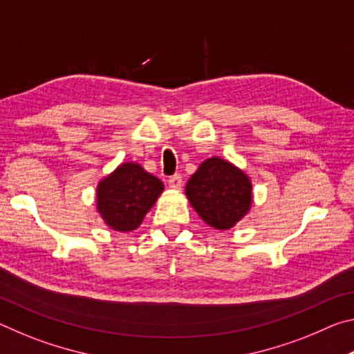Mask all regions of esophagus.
Segmentation results:
<instances>
[{
    "mask_svg": "<svg viewBox=\"0 0 354 354\" xmlns=\"http://www.w3.org/2000/svg\"><path fill=\"white\" fill-rule=\"evenodd\" d=\"M181 185H183V176L181 175H175V176H171L169 179V187L170 189L179 190V189H181Z\"/></svg>",
    "mask_w": 354,
    "mask_h": 354,
    "instance_id": "1",
    "label": "esophagus"
}]
</instances>
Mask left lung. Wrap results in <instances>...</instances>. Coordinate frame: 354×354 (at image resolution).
<instances>
[{"label": "left lung", "instance_id": "left-lung-1", "mask_svg": "<svg viewBox=\"0 0 354 354\" xmlns=\"http://www.w3.org/2000/svg\"><path fill=\"white\" fill-rule=\"evenodd\" d=\"M185 196L206 225L225 231L250 212L253 184L243 170L214 156L190 176Z\"/></svg>", "mask_w": 354, "mask_h": 354}]
</instances>
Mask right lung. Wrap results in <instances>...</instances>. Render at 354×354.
I'll use <instances>...</instances> for the list:
<instances>
[{
	"label": "right lung",
	"instance_id": "add662e5",
	"mask_svg": "<svg viewBox=\"0 0 354 354\" xmlns=\"http://www.w3.org/2000/svg\"><path fill=\"white\" fill-rule=\"evenodd\" d=\"M162 192V181L140 164H120L97 185V211L113 231L131 232L142 225Z\"/></svg>",
	"mask_w": 354,
	"mask_h": 354
}]
</instances>
